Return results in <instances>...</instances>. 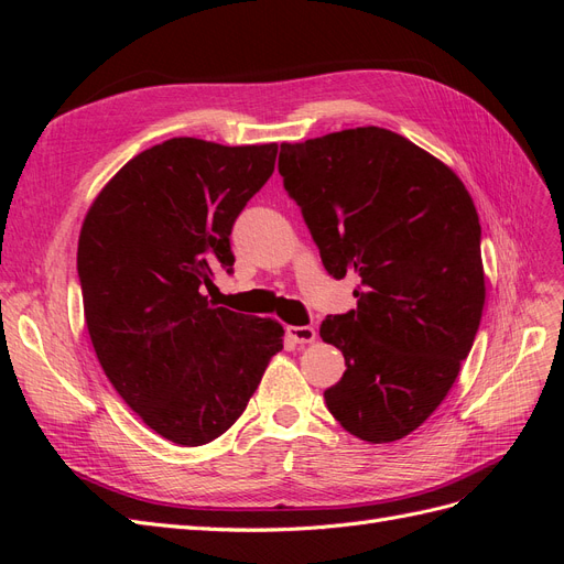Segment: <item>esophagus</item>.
<instances>
[{"label":"esophagus","mask_w":564,"mask_h":564,"mask_svg":"<svg viewBox=\"0 0 564 564\" xmlns=\"http://www.w3.org/2000/svg\"><path fill=\"white\" fill-rule=\"evenodd\" d=\"M286 336L292 344H313L317 338V332L313 327H286Z\"/></svg>","instance_id":"1"}]
</instances>
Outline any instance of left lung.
Instances as JSON below:
<instances>
[{
    "label": "left lung",
    "instance_id": "left-lung-1",
    "mask_svg": "<svg viewBox=\"0 0 564 564\" xmlns=\"http://www.w3.org/2000/svg\"><path fill=\"white\" fill-rule=\"evenodd\" d=\"M278 169L329 275L362 278L357 308L319 327L348 367L324 402L355 437L402 440L447 398L480 327L473 197L445 162L381 127L282 143Z\"/></svg>",
    "mask_w": 564,
    "mask_h": 564
}]
</instances>
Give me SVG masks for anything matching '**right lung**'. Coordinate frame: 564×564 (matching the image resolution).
Wrapping results in <instances>:
<instances>
[{"instance_id": "add662e5", "label": "right lung", "mask_w": 564, "mask_h": 564, "mask_svg": "<svg viewBox=\"0 0 564 564\" xmlns=\"http://www.w3.org/2000/svg\"><path fill=\"white\" fill-rule=\"evenodd\" d=\"M275 158L278 143L169 139L119 169L84 216L77 272L96 357L119 398L174 445L224 435L282 350L278 319L202 294L214 268L230 272L232 224Z\"/></svg>"}]
</instances>
